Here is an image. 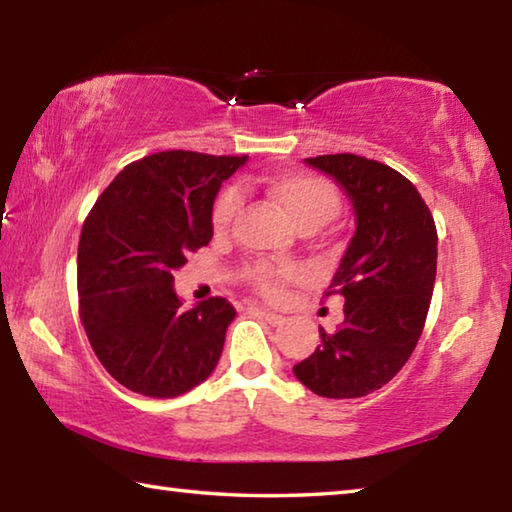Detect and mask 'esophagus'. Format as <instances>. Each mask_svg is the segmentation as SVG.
I'll return each instance as SVG.
<instances>
[{
    "label": "esophagus",
    "instance_id": "1",
    "mask_svg": "<svg viewBox=\"0 0 512 512\" xmlns=\"http://www.w3.org/2000/svg\"><path fill=\"white\" fill-rule=\"evenodd\" d=\"M257 311H259V316H262L268 325L277 327V325H282V323H284V316L275 314V311H271V309H257Z\"/></svg>",
    "mask_w": 512,
    "mask_h": 512
}]
</instances>
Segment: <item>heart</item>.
I'll return each mask as SVG.
<instances>
[{
  "label": "heart",
  "mask_w": 512,
  "mask_h": 512,
  "mask_svg": "<svg viewBox=\"0 0 512 512\" xmlns=\"http://www.w3.org/2000/svg\"><path fill=\"white\" fill-rule=\"evenodd\" d=\"M264 192L289 214V219L300 230H318L334 221L341 212V198L329 180L314 176V173L287 171L277 173L264 180ZM239 192L228 189L223 192L212 207V228L214 232H225L239 210ZM250 280L268 298H280L287 284L302 280V268L296 264L271 266L253 264L250 266Z\"/></svg>",
  "instance_id": "b5f03b06"
}]
</instances>
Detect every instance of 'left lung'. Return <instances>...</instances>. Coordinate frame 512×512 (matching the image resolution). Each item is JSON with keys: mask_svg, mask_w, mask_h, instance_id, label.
<instances>
[{"mask_svg": "<svg viewBox=\"0 0 512 512\" xmlns=\"http://www.w3.org/2000/svg\"><path fill=\"white\" fill-rule=\"evenodd\" d=\"M350 196L357 230L325 296L345 300V320L293 366L309 391L332 400L363 397L388 384L418 345L436 282L438 232L418 189L377 160L316 155Z\"/></svg>", "mask_w": 512, "mask_h": 512, "instance_id": "obj_1", "label": "left lung"}]
</instances>
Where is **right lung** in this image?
<instances>
[{
  "label": "right lung",
  "mask_w": 512,
  "mask_h": 512,
  "mask_svg": "<svg viewBox=\"0 0 512 512\" xmlns=\"http://www.w3.org/2000/svg\"><path fill=\"white\" fill-rule=\"evenodd\" d=\"M246 155L162 151L103 189L79 241V314L101 366L128 391L176 397L219 363L235 307L183 309L173 271L212 239V207Z\"/></svg>",
  "instance_id": "obj_1"
}]
</instances>
